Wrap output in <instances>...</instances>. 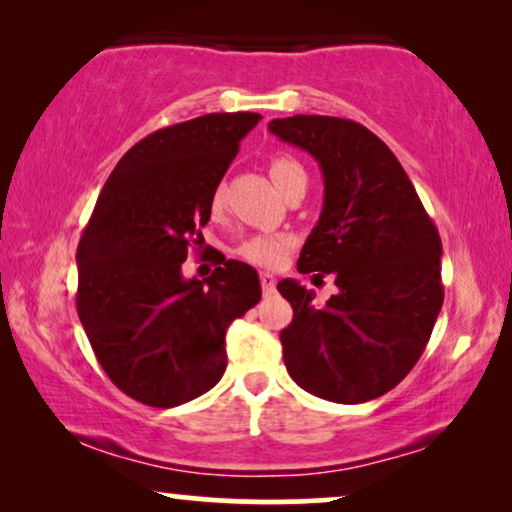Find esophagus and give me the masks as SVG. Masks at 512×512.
<instances>
[{
	"label": "esophagus",
	"instance_id": "34e87169",
	"mask_svg": "<svg viewBox=\"0 0 512 512\" xmlns=\"http://www.w3.org/2000/svg\"><path fill=\"white\" fill-rule=\"evenodd\" d=\"M275 284H277V279L272 277L270 272H261V286H263L265 296H270V293H275Z\"/></svg>",
	"mask_w": 512,
	"mask_h": 512
}]
</instances>
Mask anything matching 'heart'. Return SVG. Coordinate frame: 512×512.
<instances>
[{
    "label": "heart",
    "mask_w": 512,
    "mask_h": 512,
    "mask_svg": "<svg viewBox=\"0 0 512 512\" xmlns=\"http://www.w3.org/2000/svg\"><path fill=\"white\" fill-rule=\"evenodd\" d=\"M296 172H303V167H300L293 158H289V156L272 158L270 177L277 184V188H282L284 181ZM221 202H223L221 188H216V191L212 193V212H219ZM291 247H293L291 235L258 233V235L247 237V240L237 247V256L251 265H258V268H279V265L286 261V256H289Z\"/></svg>",
    "instance_id": "1"
}]
</instances>
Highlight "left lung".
Wrapping results in <instances>:
<instances>
[{
  "label": "left lung",
  "instance_id": "obj_1",
  "mask_svg": "<svg viewBox=\"0 0 512 512\" xmlns=\"http://www.w3.org/2000/svg\"><path fill=\"white\" fill-rule=\"evenodd\" d=\"M268 130L321 167L324 207L298 272L333 275L338 286L317 307L296 279L277 284L293 307L279 335L286 370L326 401H373L410 373L431 338L443 307L440 235L398 158L361 123L298 114Z\"/></svg>",
  "mask_w": 512,
  "mask_h": 512
}]
</instances>
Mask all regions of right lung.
Segmentation results:
<instances>
[{
  "label": "right lung",
  "mask_w": 512,
  "mask_h": 512,
  "mask_svg": "<svg viewBox=\"0 0 512 512\" xmlns=\"http://www.w3.org/2000/svg\"><path fill=\"white\" fill-rule=\"evenodd\" d=\"M261 114H207L151 132L118 160L86 230L76 265V310L90 347L123 394L174 408L214 387L226 370V331L261 300L258 272L223 261L186 279L188 249L240 142Z\"/></svg>",
  "instance_id": "add662e5"
}]
</instances>
